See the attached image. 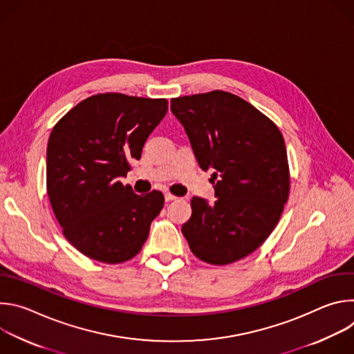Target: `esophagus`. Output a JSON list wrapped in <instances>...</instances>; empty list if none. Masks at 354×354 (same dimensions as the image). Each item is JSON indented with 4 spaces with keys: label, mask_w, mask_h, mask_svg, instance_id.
Segmentation results:
<instances>
[{
    "label": "esophagus",
    "mask_w": 354,
    "mask_h": 354,
    "mask_svg": "<svg viewBox=\"0 0 354 354\" xmlns=\"http://www.w3.org/2000/svg\"><path fill=\"white\" fill-rule=\"evenodd\" d=\"M178 197L171 194V193H165V201H172V200H176Z\"/></svg>",
    "instance_id": "1"
}]
</instances>
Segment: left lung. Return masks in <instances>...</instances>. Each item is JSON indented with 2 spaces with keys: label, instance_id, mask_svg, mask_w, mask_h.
I'll list each match as a JSON object with an SVG mask.
<instances>
[{
  "label": "left lung",
  "instance_id": "left-lung-1",
  "mask_svg": "<svg viewBox=\"0 0 354 354\" xmlns=\"http://www.w3.org/2000/svg\"><path fill=\"white\" fill-rule=\"evenodd\" d=\"M194 157L212 171L214 196L193 197L182 232L193 254L228 265L257 250L277 225L290 192L284 138L277 126L242 97L213 91L171 99Z\"/></svg>",
  "mask_w": 354,
  "mask_h": 354
}]
</instances>
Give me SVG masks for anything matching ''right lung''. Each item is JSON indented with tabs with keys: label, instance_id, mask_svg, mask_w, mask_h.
Listing matches in <instances>:
<instances>
[{
	"label": "right lung",
	"instance_id": "right-lung-1",
	"mask_svg": "<svg viewBox=\"0 0 354 354\" xmlns=\"http://www.w3.org/2000/svg\"><path fill=\"white\" fill-rule=\"evenodd\" d=\"M168 111L167 99L97 93L53 127L47 144L46 183L64 236L85 257L122 263L134 258L164 194H136L119 178L140 160L144 142Z\"/></svg>",
	"mask_w": 354,
	"mask_h": 354
}]
</instances>
